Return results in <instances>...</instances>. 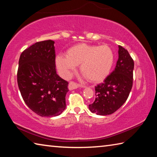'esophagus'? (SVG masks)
I'll return each mask as SVG.
<instances>
[{"label":"esophagus","instance_id":"esophagus-1","mask_svg":"<svg viewBox=\"0 0 157 157\" xmlns=\"http://www.w3.org/2000/svg\"><path fill=\"white\" fill-rule=\"evenodd\" d=\"M78 87H81V88H85L86 86H81V85H79L78 84L75 83V82H71L70 83L68 84V89L69 90H74V89H78Z\"/></svg>","mask_w":157,"mask_h":157}]
</instances>
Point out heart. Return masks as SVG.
Returning <instances> with one entry per match:
<instances>
[{
	"label": "heart",
	"instance_id": "obj_1",
	"mask_svg": "<svg viewBox=\"0 0 157 157\" xmlns=\"http://www.w3.org/2000/svg\"><path fill=\"white\" fill-rule=\"evenodd\" d=\"M114 53L107 45L95 46L79 44L68 50L66 55H59L55 63L64 78H70L77 66L85 78L94 82H101L107 78L112 68Z\"/></svg>",
	"mask_w": 157,
	"mask_h": 157
}]
</instances>
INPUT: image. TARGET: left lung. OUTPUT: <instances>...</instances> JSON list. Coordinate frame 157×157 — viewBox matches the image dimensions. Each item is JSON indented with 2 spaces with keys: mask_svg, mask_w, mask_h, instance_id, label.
Wrapping results in <instances>:
<instances>
[{
  "mask_svg": "<svg viewBox=\"0 0 157 157\" xmlns=\"http://www.w3.org/2000/svg\"><path fill=\"white\" fill-rule=\"evenodd\" d=\"M134 67V61L128 51L118 46V59L115 69L102 83L95 87V101L89 105L92 113L109 115L125 102L132 87Z\"/></svg>",
  "mask_w": 157,
  "mask_h": 157,
  "instance_id": "obj_1",
  "label": "left lung"
}]
</instances>
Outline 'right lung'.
<instances>
[{
  "label": "right lung",
  "mask_w": 157,
  "mask_h": 157,
  "mask_svg": "<svg viewBox=\"0 0 157 157\" xmlns=\"http://www.w3.org/2000/svg\"><path fill=\"white\" fill-rule=\"evenodd\" d=\"M55 41L36 42L21 53L17 82L28 107L42 117L60 115L66 109L68 82L56 72Z\"/></svg>",
  "instance_id": "right-lung-1"
}]
</instances>
